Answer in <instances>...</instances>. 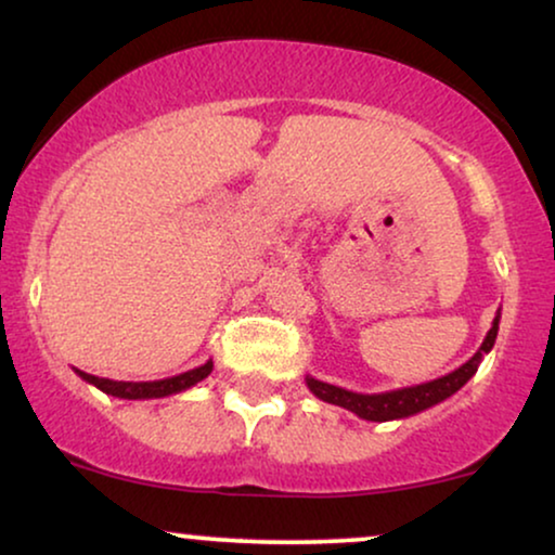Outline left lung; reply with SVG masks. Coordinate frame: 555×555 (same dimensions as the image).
Segmentation results:
<instances>
[{"label":"left lung","mask_w":555,"mask_h":555,"mask_svg":"<svg viewBox=\"0 0 555 555\" xmlns=\"http://www.w3.org/2000/svg\"><path fill=\"white\" fill-rule=\"evenodd\" d=\"M498 331H500V311L494 315L492 328L487 331L485 341L477 349L469 362H464L459 370H453L443 377L430 379V383L423 385H413V387H400V390H387V392H351L344 390V387L321 383L308 374L306 385L315 398L323 402H331V405H339L347 408L351 413L359 415L362 421H374V423H385V421H400V418H410V415L423 413V410L438 405L446 398H451L453 392H459L462 387L469 383V379L477 374L481 359L485 354H489L494 347V339H498Z\"/></svg>","instance_id":"1"}]
</instances>
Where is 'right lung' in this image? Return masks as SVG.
I'll list each match as a JSON object with an SVG mask.
<instances>
[{
    "label": "right lung",
    "instance_id": "obj_1",
    "mask_svg": "<svg viewBox=\"0 0 555 555\" xmlns=\"http://www.w3.org/2000/svg\"><path fill=\"white\" fill-rule=\"evenodd\" d=\"M76 370V366H74ZM214 370V362L208 359L206 364L196 366V370H189L183 374H176V377H165V379H153V383H117V379H106V377H96V374L81 372L76 370V374L86 383L99 387V390L112 395V398H121V400H153V398H168V395L183 392L189 387L198 385L201 379H206Z\"/></svg>",
    "mask_w": 555,
    "mask_h": 555
}]
</instances>
